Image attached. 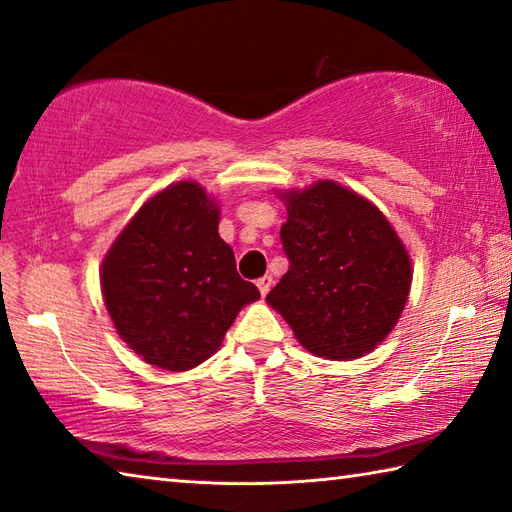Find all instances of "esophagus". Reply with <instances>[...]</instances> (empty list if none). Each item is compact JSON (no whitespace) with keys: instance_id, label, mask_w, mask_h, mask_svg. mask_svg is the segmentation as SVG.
Masks as SVG:
<instances>
[{"instance_id":"1","label":"esophagus","mask_w":512,"mask_h":512,"mask_svg":"<svg viewBox=\"0 0 512 512\" xmlns=\"http://www.w3.org/2000/svg\"><path fill=\"white\" fill-rule=\"evenodd\" d=\"M271 286H273V277L271 275H264V277H259V280H257V288H259V293H262V295H268V291H271Z\"/></svg>"}]
</instances>
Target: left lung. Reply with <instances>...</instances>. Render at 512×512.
Masks as SVG:
<instances>
[{
	"instance_id": "left-lung-1",
	"label": "left lung",
	"mask_w": 512,
	"mask_h": 512,
	"mask_svg": "<svg viewBox=\"0 0 512 512\" xmlns=\"http://www.w3.org/2000/svg\"><path fill=\"white\" fill-rule=\"evenodd\" d=\"M282 199L288 271L266 302L315 356H365L396 327L410 295L403 241L374 203L333 181Z\"/></svg>"
}]
</instances>
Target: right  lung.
<instances>
[{
  "mask_svg": "<svg viewBox=\"0 0 512 512\" xmlns=\"http://www.w3.org/2000/svg\"><path fill=\"white\" fill-rule=\"evenodd\" d=\"M217 228L215 199L194 181L174 183L136 212L102 262V297L118 336L150 365H201L241 306L259 297Z\"/></svg>",
  "mask_w": 512,
  "mask_h": 512,
  "instance_id": "1",
  "label": "right lung"
}]
</instances>
